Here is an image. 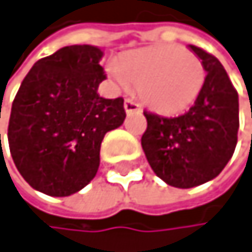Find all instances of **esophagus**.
Masks as SVG:
<instances>
[{
	"mask_svg": "<svg viewBox=\"0 0 252 252\" xmlns=\"http://www.w3.org/2000/svg\"><path fill=\"white\" fill-rule=\"evenodd\" d=\"M124 109H125V112H127V113H134V112H140L142 110L140 105L136 101L130 99V98H127V99L124 101Z\"/></svg>",
	"mask_w": 252,
	"mask_h": 252,
	"instance_id": "34e87169",
	"label": "esophagus"
}]
</instances>
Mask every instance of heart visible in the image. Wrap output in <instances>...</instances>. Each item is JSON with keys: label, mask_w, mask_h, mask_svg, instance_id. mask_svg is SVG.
<instances>
[{"label": "heart", "mask_w": 252, "mask_h": 252, "mask_svg": "<svg viewBox=\"0 0 252 252\" xmlns=\"http://www.w3.org/2000/svg\"><path fill=\"white\" fill-rule=\"evenodd\" d=\"M122 89L139 88L145 104L158 113H177L196 99L206 81L202 62L177 45H154L127 53L107 67Z\"/></svg>", "instance_id": "heart-1"}]
</instances>
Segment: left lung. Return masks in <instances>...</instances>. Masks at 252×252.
Wrapping results in <instances>:
<instances>
[{
	"instance_id": "8db88e82",
	"label": "left lung",
	"mask_w": 252,
	"mask_h": 252,
	"mask_svg": "<svg viewBox=\"0 0 252 252\" xmlns=\"http://www.w3.org/2000/svg\"><path fill=\"white\" fill-rule=\"evenodd\" d=\"M207 72L192 107L177 118L143 112L148 127L142 148L166 185L189 189L213 180L231 158L239 130V96L220 62L189 45Z\"/></svg>"
}]
</instances>
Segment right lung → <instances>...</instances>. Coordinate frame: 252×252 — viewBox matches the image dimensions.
<instances>
[{
    "label": "right lung",
    "mask_w": 252,
    "mask_h": 252,
    "mask_svg": "<svg viewBox=\"0 0 252 252\" xmlns=\"http://www.w3.org/2000/svg\"><path fill=\"white\" fill-rule=\"evenodd\" d=\"M102 56L92 45L60 48L33 64L15 96L10 154L24 180L45 195L69 196L88 186L105 133L124 124V99L98 95Z\"/></svg>",
    "instance_id": "right-lung-1"
}]
</instances>
